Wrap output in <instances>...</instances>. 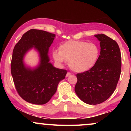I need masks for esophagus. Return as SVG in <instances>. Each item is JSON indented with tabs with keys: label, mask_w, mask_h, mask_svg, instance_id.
Returning a JSON list of instances; mask_svg holds the SVG:
<instances>
[{
	"label": "esophagus",
	"mask_w": 131,
	"mask_h": 131,
	"mask_svg": "<svg viewBox=\"0 0 131 131\" xmlns=\"http://www.w3.org/2000/svg\"><path fill=\"white\" fill-rule=\"evenodd\" d=\"M71 73H70V72H68L67 73V75H66V76H67V77H68V76H71Z\"/></svg>",
	"instance_id": "esophagus-1"
}]
</instances>
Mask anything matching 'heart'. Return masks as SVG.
<instances>
[{
  "instance_id": "1",
  "label": "heart",
  "mask_w": 131,
  "mask_h": 131,
  "mask_svg": "<svg viewBox=\"0 0 131 131\" xmlns=\"http://www.w3.org/2000/svg\"><path fill=\"white\" fill-rule=\"evenodd\" d=\"M100 53L95 43L70 40L60 45L59 50L53 51V57L60 64L68 61L69 67L76 73H84L95 65Z\"/></svg>"
}]
</instances>
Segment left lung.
I'll return each mask as SVG.
<instances>
[{"instance_id":"8db88e82","label":"left lung","mask_w":131,"mask_h":131,"mask_svg":"<svg viewBox=\"0 0 131 131\" xmlns=\"http://www.w3.org/2000/svg\"><path fill=\"white\" fill-rule=\"evenodd\" d=\"M100 41V53L91 70L76 74L74 91L79 99L89 105L100 104L112 95L121 70V55L115 40L103 34L94 36Z\"/></svg>"}]
</instances>
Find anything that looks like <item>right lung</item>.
Masks as SVG:
<instances>
[{
    "label": "right lung",
    "instance_id": "obj_1",
    "mask_svg": "<svg viewBox=\"0 0 131 131\" xmlns=\"http://www.w3.org/2000/svg\"><path fill=\"white\" fill-rule=\"evenodd\" d=\"M55 34L42 30L30 29L15 46L11 73L16 91L25 101L36 105L47 103L55 94L58 83L65 78L67 71L57 68L49 62V49ZM34 48L40 55V63L31 69L24 63V57Z\"/></svg>",
    "mask_w": 131,
    "mask_h": 131
}]
</instances>
